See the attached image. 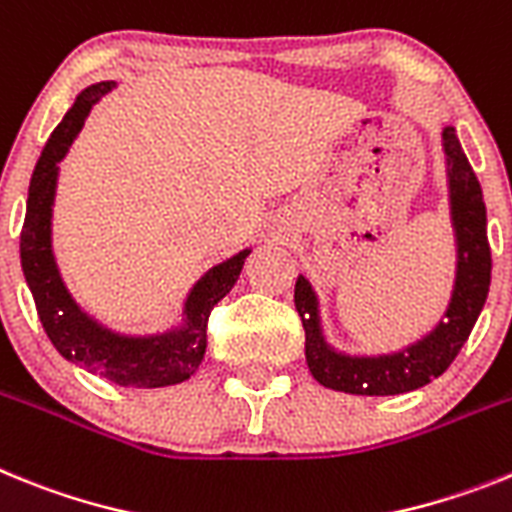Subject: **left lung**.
I'll list each match as a JSON object with an SVG mask.
<instances>
[{
  "label": "left lung",
  "mask_w": 512,
  "mask_h": 512,
  "mask_svg": "<svg viewBox=\"0 0 512 512\" xmlns=\"http://www.w3.org/2000/svg\"><path fill=\"white\" fill-rule=\"evenodd\" d=\"M448 164L451 224L456 234V281L443 319L422 340L389 355H345L327 345L319 324V301L304 275L296 281L293 301L306 332V363L311 376L327 389L366 397H389L420 389L438 379L469 340L479 311L487 301L492 273L487 242V208L482 188L459 144L456 128H443Z\"/></svg>",
  "instance_id": "obj_1"
}]
</instances>
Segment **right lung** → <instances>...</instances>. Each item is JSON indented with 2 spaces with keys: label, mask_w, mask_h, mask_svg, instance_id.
Returning a JSON list of instances; mask_svg holds the SVG:
<instances>
[{
  "label": "right lung",
  "mask_w": 512,
  "mask_h": 512,
  "mask_svg": "<svg viewBox=\"0 0 512 512\" xmlns=\"http://www.w3.org/2000/svg\"><path fill=\"white\" fill-rule=\"evenodd\" d=\"M113 87L115 82H97L87 87L43 146L41 159L30 177L28 211L20 231V260L43 330L66 361L77 363L118 386L157 389V386L182 384L198 371L206 355V327L211 309L234 288L250 250H242L208 270L188 293L182 309L185 324L162 335H118L102 327L71 299L51 247V216L59 162L66 157L71 141L82 131L92 105Z\"/></svg>",
  "instance_id": "1"
}]
</instances>
